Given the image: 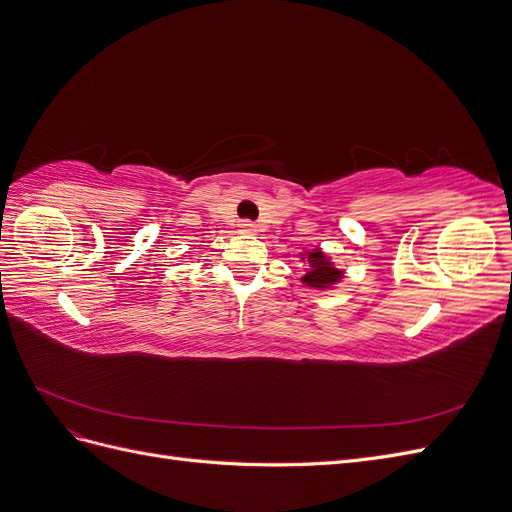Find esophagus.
I'll return each mask as SVG.
<instances>
[{
  "label": "esophagus",
  "mask_w": 512,
  "mask_h": 512,
  "mask_svg": "<svg viewBox=\"0 0 512 512\" xmlns=\"http://www.w3.org/2000/svg\"><path fill=\"white\" fill-rule=\"evenodd\" d=\"M239 228H241L243 232H256L258 226H256L252 220H241V222H239Z\"/></svg>",
  "instance_id": "34e87169"
}]
</instances>
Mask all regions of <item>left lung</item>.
Returning a JSON list of instances; mask_svg holds the SVG:
<instances>
[{
  "label": "left lung",
  "instance_id": "8db88e82",
  "mask_svg": "<svg viewBox=\"0 0 512 512\" xmlns=\"http://www.w3.org/2000/svg\"><path fill=\"white\" fill-rule=\"evenodd\" d=\"M309 262H312V269H309V271L305 273V277H303V282H305L307 286H312V288H327V286L335 284V282L339 280V277H342V271L333 269V267L329 265V260L322 256L320 250L309 254Z\"/></svg>",
  "mask_w": 512,
  "mask_h": 512
}]
</instances>
